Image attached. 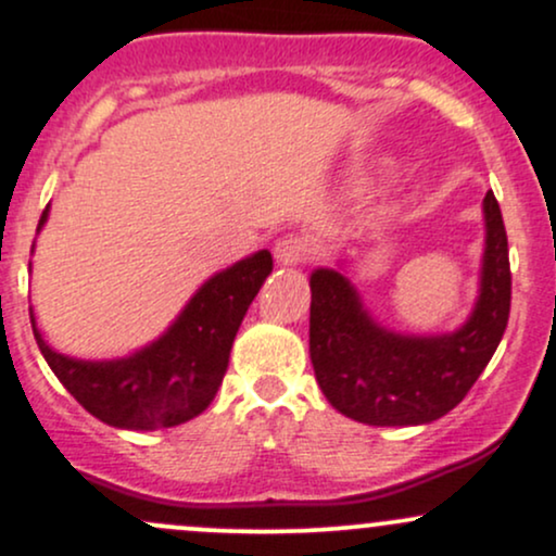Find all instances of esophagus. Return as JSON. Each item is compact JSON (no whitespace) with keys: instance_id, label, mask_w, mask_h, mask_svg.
<instances>
[{"instance_id":"1","label":"esophagus","mask_w":556,"mask_h":556,"mask_svg":"<svg viewBox=\"0 0 556 556\" xmlns=\"http://www.w3.org/2000/svg\"><path fill=\"white\" fill-rule=\"evenodd\" d=\"M274 256L282 266H300L305 264L311 256V242L300 235H287V238H279L277 245H274Z\"/></svg>"}]
</instances>
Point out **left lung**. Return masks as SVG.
I'll return each mask as SVG.
<instances>
[{
  "mask_svg": "<svg viewBox=\"0 0 556 556\" xmlns=\"http://www.w3.org/2000/svg\"><path fill=\"white\" fill-rule=\"evenodd\" d=\"M481 292L452 334H394L374 321L344 274H311V363L327 400L368 426H418L460 405L502 342L513 300L507 232L494 193L483 198Z\"/></svg>",
  "mask_w": 556,
  "mask_h": 556,
  "instance_id": "obj_1",
  "label": "left lung"
}]
</instances>
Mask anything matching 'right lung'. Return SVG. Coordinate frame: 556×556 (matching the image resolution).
<instances>
[{"label": "right lung", "instance_id": "add662e5", "mask_svg": "<svg viewBox=\"0 0 556 556\" xmlns=\"http://www.w3.org/2000/svg\"><path fill=\"white\" fill-rule=\"evenodd\" d=\"M38 219V229L47 222ZM271 274V253L258 251L214 274L177 321L130 358L78 361L56 353L36 329L38 350L56 379L91 416L117 429L154 431L201 416L227 374L229 350L248 305Z\"/></svg>", "mask_w": 556, "mask_h": 556}]
</instances>
